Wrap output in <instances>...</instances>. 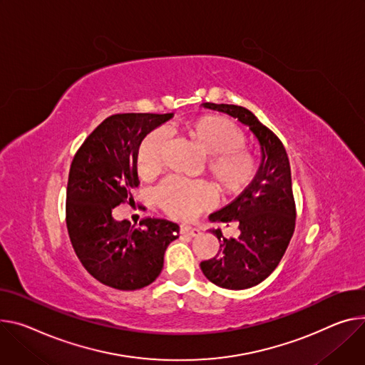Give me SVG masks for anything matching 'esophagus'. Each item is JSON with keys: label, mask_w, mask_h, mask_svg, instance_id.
<instances>
[{"label": "esophagus", "mask_w": 365, "mask_h": 365, "mask_svg": "<svg viewBox=\"0 0 365 365\" xmlns=\"http://www.w3.org/2000/svg\"><path fill=\"white\" fill-rule=\"evenodd\" d=\"M180 233H182V235H186V236L196 237V236L201 235V230L197 228V227L189 225V224H182V225H180Z\"/></svg>", "instance_id": "obj_1"}]
</instances>
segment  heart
I'll return each mask as SVG.
<instances>
[{
    "instance_id": "obj_1",
    "label": "heart",
    "mask_w": 365,
    "mask_h": 365,
    "mask_svg": "<svg viewBox=\"0 0 365 365\" xmlns=\"http://www.w3.org/2000/svg\"><path fill=\"white\" fill-rule=\"evenodd\" d=\"M186 135L207 158L205 170L221 193H239L252 180L255 163L243 150L246 137L233 122L222 116H202L186 126ZM165 134L153 130L141 143L137 154L138 173L143 178L155 175L163 165ZM157 200L170 215L192 217L210 204V190L202 183L165 182L157 190Z\"/></svg>"
}]
</instances>
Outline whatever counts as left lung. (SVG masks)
<instances>
[{
  "instance_id": "1",
  "label": "left lung",
  "mask_w": 365,
  "mask_h": 365,
  "mask_svg": "<svg viewBox=\"0 0 365 365\" xmlns=\"http://www.w3.org/2000/svg\"><path fill=\"white\" fill-rule=\"evenodd\" d=\"M239 119L249 126L260 145V165L252 183L211 221H237L239 237L225 239L221 230H211L220 240L218 255L201 262L204 275L227 289H245L267 279L281 262L295 227V202L291 169L281 140L250 110L236 105L204 103Z\"/></svg>"
}]
</instances>
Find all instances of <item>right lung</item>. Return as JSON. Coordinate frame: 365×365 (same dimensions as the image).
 Listing matches in <instances>:
<instances>
[{
  "label": "right lung",
  "instance_id": "add662e5",
  "mask_svg": "<svg viewBox=\"0 0 365 365\" xmlns=\"http://www.w3.org/2000/svg\"><path fill=\"white\" fill-rule=\"evenodd\" d=\"M173 113H116L106 118L76 153L67 186V228L87 272L108 287L132 291L160 275L164 252L179 237V225L144 218L140 225L116 221L112 210L132 202L138 187L141 141Z\"/></svg>",
  "mask_w": 365,
  "mask_h": 365
}]
</instances>
